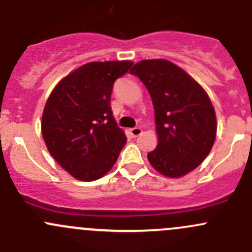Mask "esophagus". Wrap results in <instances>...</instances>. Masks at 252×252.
<instances>
[{
    "label": "esophagus",
    "instance_id": "34e87169",
    "mask_svg": "<svg viewBox=\"0 0 252 252\" xmlns=\"http://www.w3.org/2000/svg\"><path fill=\"white\" fill-rule=\"evenodd\" d=\"M141 128H139V126H135V128H131L130 130H129V133H130V135L133 136V138H136L138 135H140L141 134Z\"/></svg>",
    "mask_w": 252,
    "mask_h": 252
}]
</instances>
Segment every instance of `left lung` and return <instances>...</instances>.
Returning <instances> with one entry per match:
<instances>
[{"label": "left lung", "instance_id": "obj_1", "mask_svg": "<svg viewBox=\"0 0 252 252\" xmlns=\"http://www.w3.org/2000/svg\"><path fill=\"white\" fill-rule=\"evenodd\" d=\"M152 98L158 144L147 154L151 166L169 178L185 175L207 157L216 139V113L207 94L182 68L145 60L130 70Z\"/></svg>", "mask_w": 252, "mask_h": 252}]
</instances>
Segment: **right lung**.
Instances as JSON below:
<instances>
[{
  "label": "right lung",
  "instance_id": "1",
  "mask_svg": "<svg viewBox=\"0 0 252 252\" xmlns=\"http://www.w3.org/2000/svg\"><path fill=\"white\" fill-rule=\"evenodd\" d=\"M129 61L91 62L57 84L42 113V136L53 158L83 182L103 177L126 142L111 108L114 81Z\"/></svg>",
  "mask_w": 252,
  "mask_h": 252
}]
</instances>
